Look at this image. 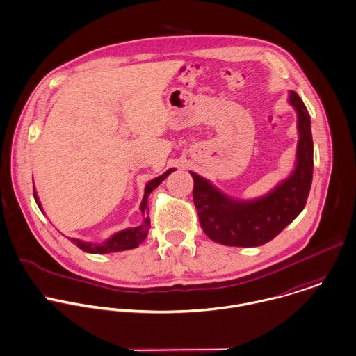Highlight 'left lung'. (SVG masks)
<instances>
[{
  "label": "left lung",
  "instance_id": "obj_1",
  "mask_svg": "<svg viewBox=\"0 0 356 356\" xmlns=\"http://www.w3.org/2000/svg\"><path fill=\"white\" fill-rule=\"evenodd\" d=\"M289 103L297 113L298 143L294 170L268 194L256 200H235L202 176L194 179L193 198L204 232L217 243L253 248L274 239L305 207L314 170V143L308 110L290 90Z\"/></svg>",
  "mask_w": 356,
  "mask_h": 356
}]
</instances>
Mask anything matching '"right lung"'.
I'll use <instances>...</instances> for the list:
<instances>
[{
	"mask_svg": "<svg viewBox=\"0 0 356 356\" xmlns=\"http://www.w3.org/2000/svg\"><path fill=\"white\" fill-rule=\"evenodd\" d=\"M173 170H176L175 168H170L168 169L163 175L149 180L147 184H145V188H144V197H143L142 204H140V211L144 214V221L142 222V225H138V227H132V228H127V229H122V231H118L115 232L114 235H111L108 239H106L104 242L102 243H93V242H86V241H81V239H76V238H69L72 241L74 245H76L81 250L86 252V253H93V254H106V253H114V252H122V250H129V249H135L138 248L143 241L145 239L147 234H148V229H149V217L147 216L148 213V208H147V202H148V197L149 194L152 193V190H155ZM33 191H34V200L38 205V208L41 209V212L44 213L42 211V207H41V202H40V198L37 195V191H35V187H33Z\"/></svg>",
	"mask_w": 356,
	"mask_h": 356,
	"instance_id": "add662e5",
	"label": "right lung"
}]
</instances>
